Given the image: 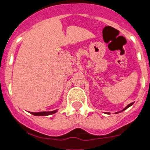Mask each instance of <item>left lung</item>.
Masks as SVG:
<instances>
[{
	"mask_svg": "<svg viewBox=\"0 0 150 150\" xmlns=\"http://www.w3.org/2000/svg\"><path fill=\"white\" fill-rule=\"evenodd\" d=\"M132 104H133V103H131V104H128V106H127V107H125V109L124 110H126L127 109V108H128V107H130V106H132ZM122 110V111H123ZM116 113H117V112H116Z\"/></svg>",
	"mask_w": 150,
	"mask_h": 150,
	"instance_id": "1",
	"label": "left lung"
}]
</instances>
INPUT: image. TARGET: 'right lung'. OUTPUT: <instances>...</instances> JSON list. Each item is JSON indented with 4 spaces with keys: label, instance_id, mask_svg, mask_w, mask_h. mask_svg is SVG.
Masks as SVG:
<instances>
[{
    "label": "right lung",
    "instance_id": "add662e5",
    "mask_svg": "<svg viewBox=\"0 0 150 150\" xmlns=\"http://www.w3.org/2000/svg\"><path fill=\"white\" fill-rule=\"evenodd\" d=\"M56 112V110L52 111V112H30L31 114L34 115V116H47L50 114H53Z\"/></svg>",
    "mask_w": 150,
    "mask_h": 150
}]
</instances>
